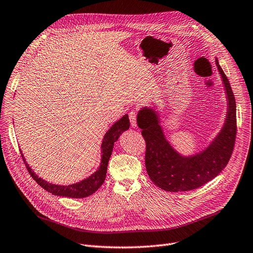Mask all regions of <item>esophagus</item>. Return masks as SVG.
<instances>
[{
  "label": "esophagus",
  "instance_id": "esophagus-1",
  "mask_svg": "<svg viewBox=\"0 0 253 253\" xmlns=\"http://www.w3.org/2000/svg\"><path fill=\"white\" fill-rule=\"evenodd\" d=\"M129 116V121H130V124H131L132 127H136V117H137V114L135 110H131L128 114Z\"/></svg>",
  "mask_w": 253,
  "mask_h": 253
}]
</instances>
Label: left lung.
I'll use <instances>...</instances> for the list:
<instances>
[{
    "mask_svg": "<svg viewBox=\"0 0 253 253\" xmlns=\"http://www.w3.org/2000/svg\"><path fill=\"white\" fill-rule=\"evenodd\" d=\"M216 64L227 92V117L220 134L202 153L182 157L166 141L155 112L148 108L138 112L137 126L143 129L142 135L146 142L147 173L162 190L185 192L200 188L219 175L230 160L237 135L236 99L218 59Z\"/></svg>",
    "mask_w": 253,
    "mask_h": 253,
    "instance_id": "8db88e82",
    "label": "left lung"
}]
</instances>
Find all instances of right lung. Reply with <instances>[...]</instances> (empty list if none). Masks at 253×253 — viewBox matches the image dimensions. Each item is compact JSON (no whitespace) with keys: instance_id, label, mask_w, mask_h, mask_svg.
<instances>
[{"instance_id":"right-lung-1","label":"right lung","mask_w":253,"mask_h":253,"mask_svg":"<svg viewBox=\"0 0 253 253\" xmlns=\"http://www.w3.org/2000/svg\"><path fill=\"white\" fill-rule=\"evenodd\" d=\"M130 126L128 116L125 115L123 118L120 119L118 122L110 127V129L106 132L104 138L102 142V160L99 169L93 173L88 178L82 180L81 182L71 184V185H56L52 183H48L46 181L40 178L39 176L35 175L34 172L30 169V167L26 163L25 158L21 152L23 161L26 165L28 172L31 175L32 178L39 183L42 189L52 193L56 196H62V197H70V198H84L87 196L95 193L100 186L103 184L106 177L107 172V165L110 158L112 148H114L115 142L118 141V138L122 132H124Z\"/></svg>"}]
</instances>
